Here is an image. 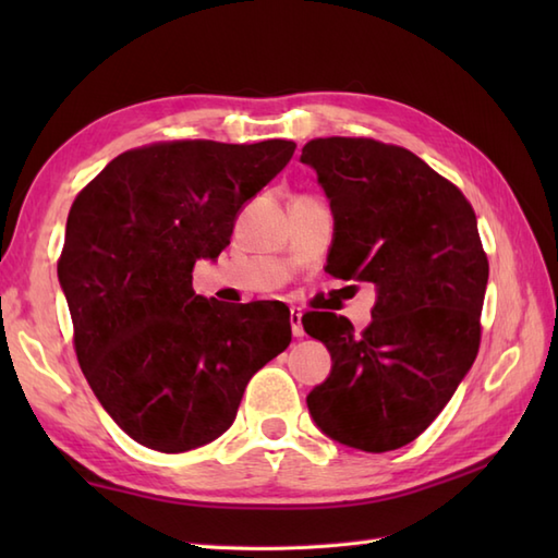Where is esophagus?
I'll use <instances>...</instances> for the list:
<instances>
[{
    "mask_svg": "<svg viewBox=\"0 0 558 558\" xmlns=\"http://www.w3.org/2000/svg\"><path fill=\"white\" fill-rule=\"evenodd\" d=\"M290 326H292V336H294V338H302V336H304L302 310H300V306H292V310H290Z\"/></svg>",
    "mask_w": 558,
    "mask_h": 558,
    "instance_id": "34e87169",
    "label": "esophagus"
}]
</instances>
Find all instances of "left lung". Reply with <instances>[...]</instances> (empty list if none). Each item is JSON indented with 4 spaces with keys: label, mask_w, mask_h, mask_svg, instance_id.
<instances>
[{
    "label": "left lung",
    "mask_w": 558,
    "mask_h": 558,
    "mask_svg": "<svg viewBox=\"0 0 558 558\" xmlns=\"http://www.w3.org/2000/svg\"><path fill=\"white\" fill-rule=\"evenodd\" d=\"M336 218L326 270L374 282L372 324L306 312L333 369L306 396L318 429L366 453L414 441L477 357L489 260L470 201L408 148L330 136L302 148Z\"/></svg>",
    "instance_id": "left-lung-1"
}]
</instances>
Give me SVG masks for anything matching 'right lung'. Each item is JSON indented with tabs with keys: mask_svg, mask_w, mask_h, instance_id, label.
Here are the masks:
<instances>
[{
	"mask_svg": "<svg viewBox=\"0 0 558 558\" xmlns=\"http://www.w3.org/2000/svg\"><path fill=\"white\" fill-rule=\"evenodd\" d=\"M294 148L158 141L117 156L71 204L57 276L76 357L141 446L184 453L228 432L248 378L290 345L286 304L225 306L194 292L192 272Z\"/></svg>",
	"mask_w": 558,
	"mask_h": 558,
	"instance_id": "1",
	"label": "right lung"
}]
</instances>
